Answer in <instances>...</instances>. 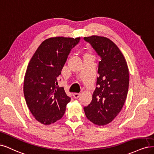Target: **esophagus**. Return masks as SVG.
<instances>
[{
  "mask_svg": "<svg viewBox=\"0 0 154 154\" xmlns=\"http://www.w3.org/2000/svg\"><path fill=\"white\" fill-rule=\"evenodd\" d=\"M81 96V93H73V97L75 98H78Z\"/></svg>",
  "mask_w": 154,
  "mask_h": 154,
  "instance_id": "1",
  "label": "esophagus"
}]
</instances>
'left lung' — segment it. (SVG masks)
I'll use <instances>...</instances> for the list:
<instances>
[{
	"label": "left lung",
	"instance_id": "left-lung-1",
	"mask_svg": "<svg viewBox=\"0 0 154 154\" xmlns=\"http://www.w3.org/2000/svg\"><path fill=\"white\" fill-rule=\"evenodd\" d=\"M84 39L101 57L97 87L91 103L84 110L90 122L104 125L116 118L125 103L129 84L128 68L123 54L110 39L91 36Z\"/></svg>",
	"mask_w": 154,
	"mask_h": 154
}]
</instances>
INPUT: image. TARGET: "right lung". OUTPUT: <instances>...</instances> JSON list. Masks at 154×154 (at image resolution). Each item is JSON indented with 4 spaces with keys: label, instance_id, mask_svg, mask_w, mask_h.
<instances>
[{
    "label": "right lung",
    "instance_id": "obj_1",
    "mask_svg": "<svg viewBox=\"0 0 154 154\" xmlns=\"http://www.w3.org/2000/svg\"><path fill=\"white\" fill-rule=\"evenodd\" d=\"M81 38L54 37L43 41L27 68L23 82L26 103L36 120L43 125L55 123L63 116L71 98L57 79L72 49Z\"/></svg>",
    "mask_w": 154,
    "mask_h": 154
}]
</instances>
